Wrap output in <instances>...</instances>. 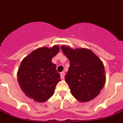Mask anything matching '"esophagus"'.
Wrapping results in <instances>:
<instances>
[{"instance_id": "1", "label": "esophagus", "mask_w": 123, "mask_h": 123, "mask_svg": "<svg viewBox=\"0 0 123 123\" xmlns=\"http://www.w3.org/2000/svg\"><path fill=\"white\" fill-rule=\"evenodd\" d=\"M60 77H61V79H64V77H65V72H62L60 74Z\"/></svg>"}]
</instances>
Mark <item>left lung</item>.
Returning <instances> with one entry per match:
<instances>
[{
    "label": "left lung",
    "mask_w": 123,
    "mask_h": 123,
    "mask_svg": "<svg viewBox=\"0 0 123 123\" xmlns=\"http://www.w3.org/2000/svg\"><path fill=\"white\" fill-rule=\"evenodd\" d=\"M61 48L70 62L65 80L72 96L83 102L94 99L100 94L105 82L104 67L101 60L90 49H74L66 46Z\"/></svg>",
    "instance_id": "obj_1"
}]
</instances>
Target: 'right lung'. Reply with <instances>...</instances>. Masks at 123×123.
Masks as SVG:
<instances>
[{"label":"right lung","instance_id":"1","mask_svg":"<svg viewBox=\"0 0 123 123\" xmlns=\"http://www.w3.org/2000/svg\"><path fill=\"white\" fill-rule=\"evenodd\" d=\"M60 50L58 46L43 47L24 58L19 67L18 80L26 96L36 102H44L54 94L56 84L61 80L52 58Z\"/></svg>","mask_w":123,"mask_h":123}]
</instances>
